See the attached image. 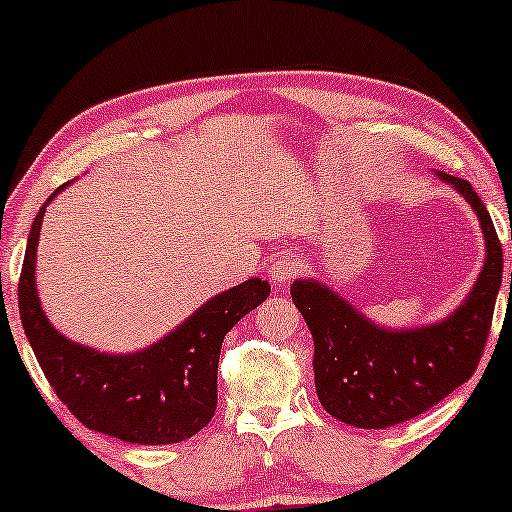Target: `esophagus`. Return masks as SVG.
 Wrapping results in <instances>:
<instances>
[{"mask_svg": "<svg viewBox=\"0 0 512 512\" xmlns=\"http://www.w3.org/2000/svg\"><path fill=\"white\" fill-rule=\"evenodd\" d=\"M301 273V262L297 255H283L269 266V280L273 285H285Z\"/></svg>", "mask_w": 512, "mask_h": 512, "instance_id": "1", "label": "esophagus"}]
</instances>
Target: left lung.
Returning a JSON list of instances; mask_svg holds the SVG:
<instances>
[{"mask_svg": "<svg viewBox=\"0 0 512 512\" xmlns=\"http://www.w3.org/2000/svg\"><path fill=\"white\" fill-rule=\"evenodd\" d=\"M438 176L473 206L487 246L485 266L469 299L448 320L390 331L373 325L315 280H294L290 287L315 341L318 399L329 415L352 427L387 429L422 415L466 383L485 352L501 287V241L471 183L443 171Z\"/></svg>", "mask_w": 512, "mask_h": 512, "instance_id": "1", "label": "left lung"}]
</instances>
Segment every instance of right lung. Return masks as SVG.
I'll list each match as a JSON object with an SVG mask.
<instances>
[{
    "instance_id": "1",
    "label": "right lung",
    "mask_w": 512,
    "mask_h": 512,
    "mask_svg": "<svg viewBox=\"0 0 512 512\" xmlns=\"http://www.w3.org/2000/svg\"><path fill=\"white\" fill-rule=\"evenodd\" d=\"M46 204L27 239L18 308L27 341L57 399L88 429L127 443L167 445L194 436L211 422L218 406V362L225 334L269 297L271 285L250 278L208 299L150 348L134 355H102L57 334L41 311L34 259Z\"/></svg>"
}]
</instances>
